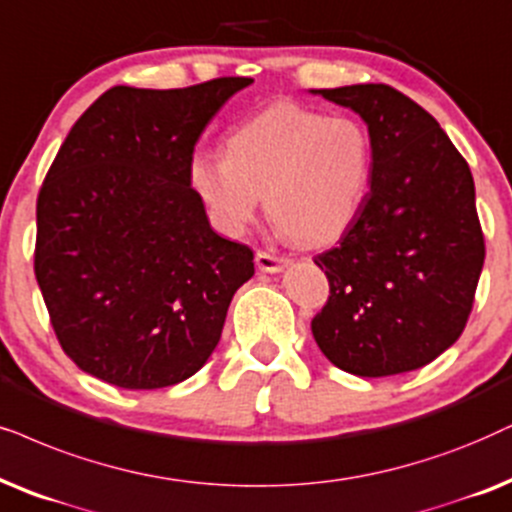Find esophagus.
Returning <instances> with one entry per match:
<instances>
[{
  "label": "esophagus",
  "instance_id": "esophagus-1",
  "mask_svg": "<svg viewBox=\"0 0 512 512\" xmlns=\"http://www.w3.org/2000/svg\"><path fill=\"white\" fill-rule=\"evenodd\" d=\"M287 263V258L270 254V251H258L256 254V265L261 272H280Z\"/></svg>",
  "mask_w": 512,
  "mask_h": 512
}]
</instances>
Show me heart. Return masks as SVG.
<instances>
[{"label": "heart", "instance_id": "1", "mask_svg": "<svg viewBox=\"0 0 512 512\" xmlns=\"http://www.w3.org/2000/svg\"><path fill=\"white\" fill-rule=\"evenodd\" d=\"M188 178L223 235H244L265 195V209L284 235L327 244L355 223L367 202L374 141L355 117L275 103L232 131L225 155L197 152Z\"/></svg>", "mask_w": 512, "mask_h": 512}]
</instances>
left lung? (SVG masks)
Instances as JSON below:
<instances>
[{"instance_id": "1", "label": "left lung", "mask_w": 512, "mask_h": 512, "mask_svg": "<svg viewBox=\"0 0 512 512\" xmlns=\"http://www.w3.org/2000/svg\"><path fill=\"white\" fill-rule=\"evenodd\" d=\"M313 94L355 110L374 141L360 216L315 258L329 280L315 341L355 376L426 367L466 329L484 265L473 174L437 119L393 86Z\"/></svg>"}]
</instances>
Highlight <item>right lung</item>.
<instances>
[{
    "mask_svg": "<svg viewBox=\"0 0 512 512\" xmlns=\"http://www.w3.org/2000/svg\"><path fill=\"white\" fill-rule=\"evenodd\" d=\"M251 77L112 86L70 129L37 197L35 277L65 355L126 390L176 386L221 341L254 251L216 235L188 167Z\"/></svg>",
    "mask_w": 512,
    "mask_h": 512,
    "instance_id": "add662e5",
    "label": "right lung"
}]
</instances>
